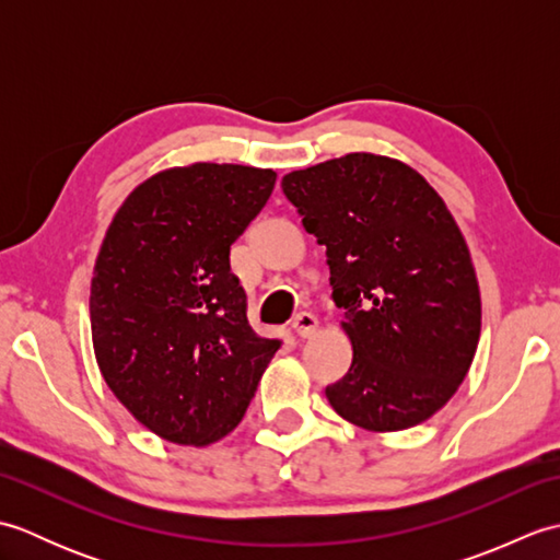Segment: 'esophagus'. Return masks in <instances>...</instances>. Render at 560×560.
Listing matches in <instances>:
<instances>
[{
	"instance_id": "obj_1",
	"label": "esophagus",
	"mask_w": 560,
	"mask_h": 560,
	"mask_svg": "<svg viewBox=\"0 0 560 560\" xmlns=\"http://www.w3.org/2000/svg\"><path fill=\"white\" fill-rule=\"evenodd\" d=\"M293 329H295V335H299L301 339L313 337L315 331H317V317L313 313L303 311V313H299V315L293 317Z\"/></svg>"
}]
</instances>
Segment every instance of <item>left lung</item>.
<instances>
[{
  "label": "left lung",
  "mask_w": 560,
  "mask_h": 560,
  "mask_svg": "<svg viewBox=\"0 0 560 560\" xmlns=\"http://www.w3.org/2000/svg\"><path fill=\"white\" fill-rule=\"evenodd\" d=\"M303 229L327 247L331 299L353 347L325 395L365 431H404L443 409L481 331L477 271L445 201L401 161L349 153L283 175Z\"/></svg>",
  "instance_id": "1"
}]
</instances>
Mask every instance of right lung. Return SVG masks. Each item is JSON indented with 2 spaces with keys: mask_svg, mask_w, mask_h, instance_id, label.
I'll return each mask as SVG.
<instances>
[{
  "mask_svg": "<svg viewBox=\"0 0 560 560\" xmlns=\"http://www.w3.org/2000/svg\"><path fill=\"white\" fill-rule=\"evenodd\" d=\"M273 183V171L233 163L163 171L105 233L89 301L96 361L129 413L171 443L229 435L281 347L247 325L231 271V245Z\"/></svg>",
  "mask_w": 560,
  "mask_h": 560,
  "instance_id": "1",
  "label": "right lung"
}]
</instances>
